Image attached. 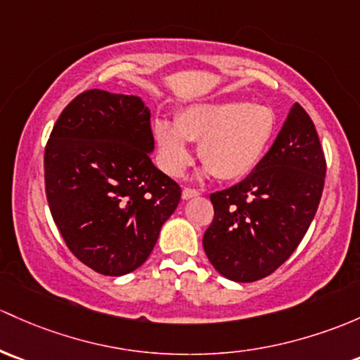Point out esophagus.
I'll use <instances>...</instances> for the list:
<instances>
[{"label":"esophagus","mask_w":360,"mask_h":360,"mask_svg":"<svg viewBox=\"0 0 360 360\" xmlns=\"http://www.w3.org/2000/svg\"><path fill=\"white\" fill-rule=\"evenodd\" d=\"M200 191L198 190H193V188H184L183 190V198L184 200H190L193 196H198Z\"/></svg>","instance_id":"1"}]
</instances>
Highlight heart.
<instances>
[{
	"label": "heart",
	"mask_w": 360,
	"mask_h": 360,
	"mask_svg": "<svg viewBox=\"0 0 360 360\" xmlns=\"http://www.w3.org/2000/svg\"><path fill=\"white\" fill-rule=\"evenodd\" d=\"M276 131V117L264 105L228 103L193 105L176 122L158 120L155 139L162 167L179 176L190 164L186 141L198 143V158L221 181L248 176L262 160Z\"/></svg>",
	"instance_id": "b5f03b06"
}]
</instances>
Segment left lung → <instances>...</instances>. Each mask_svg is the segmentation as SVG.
I'll return each instance as SVG.
<instances>
[{"label": "left lung", "mask_w": 360, "mask_h": 360, "mask_svg": "<svg viewBox=\"0 0 360 360\" xmlns=\"http://www.w3.org/2000/svg\"><path fill=\"white\" fill-rule=\"evenodd\" d=\"M326 158L309 113L293 105L255 170L210 195L203 248L215 271L238 283L262 279L300 245L323 196Z\"/></svg>", "instance_id": "obj_1"}]
</instances>
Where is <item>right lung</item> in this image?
<instances>
[{"label": "right lung", "mask_w": 360, "mask_h": 360, "mask_svg": "<svg viewBox=\"0 0 360 360\" xmlns=\"http://www.w3.org/2000/svg\"><path fill=\"white\" fill-rule=\"evenodd\" d=\"M141 98L89 89L63 108L44 148V188L56 228L82 264L105 276L138 269L181 186L153 165Z\"/></svg>", "instance_id": "1"}]
</instances>
